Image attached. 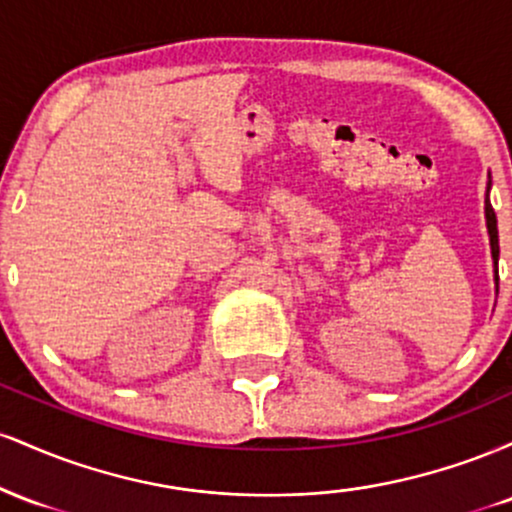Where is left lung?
<instances>
[{
    "label": "left lung",
    "instance_id": "1",
    "mask_svg": "<svg viewBox=\"0 0 512 512\" xmlns=\"http://www.w3.org/2000/svg\"><path fill=\"white\" fill-rule=\"evenodd\" d=\"M489 190H491V173H489V182H486L484 216H486V231H489V245H491V260H493V281H496V291H498V226H496V211H493L491 202H489Z\"/></svg>",
    "mask_w": 512,
    "mask_h": 512
}]
</instances>
